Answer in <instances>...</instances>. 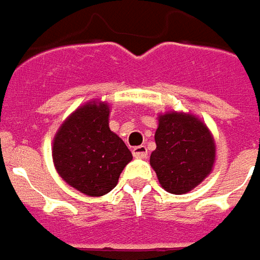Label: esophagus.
<instances>
[{
    "label": "esophagus",
    "instance_id": "1",
    "mask_svg": "<svg viewBox=\"0 0 260 260\" xmlns=\"http://www.w3.org/2000/svg\"><path fill=\"white\" fill-rule=\"evenodd\" d=\"M133 155L136 156V158H147V155H148L147 147H145V145H139V147H134Z\"/></svg>",
    "mask_w": 260,
    "mask_h": 260
}]
</instances>
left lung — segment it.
<instances>
[{
	"instance_id": "1",
	"label": "left lung",
	"mask_w": 260,
	"mask_h": 260,
	"mask_svg": "<svg viewBox=\"0 0 260 260\" xmlns=\"http://www.w3.org/2000/svg\"><path fill=\"white\" fill-rule=\"evenodd\" d=\"M155 144L150 164L167 192H190L213 171L214 139L196 116L182 112L159 115Z\"/></svg>"
}]
</instances>
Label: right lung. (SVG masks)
<instances>
[{
    "mask_svg": "<svg viewBox=\"0 0 260 260\" xmlns=\"http://www.w3.org/2000/svg\"><path fill=\"white\" fill-rule=\"evenodd\" d=\"M109 105L92 101L68 116L53 140V162L68 185L88 196H104L133 159L123 140L110 132Z\"/></svg>",
    "mask_w": 260,
    "mask_h": 260,
    "instance_id": "add662e5",
    "label": "right lung"
}]
</instances>
